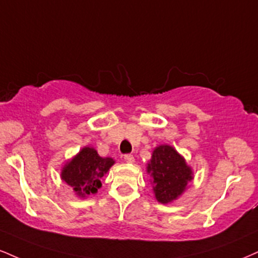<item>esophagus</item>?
<instances>
[{"label":"esophagus","instance_id":"1","mask_svg":"<svg viewBox=\"0 0 258 258\" xmlns=\"http://www.w3.org/2000/svg\"><path fill=\"white\" fill-rule=\"evenodd\" d=\"M123 160H125L126 162H128V163L135 162V157H133V155H131V154L123 155Z\"/></svg>","mask_w":258,"mask_h":258}]
</instances>
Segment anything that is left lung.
<instances>
[{
    "label": "left lung",
    "instance_id": "obj_1",
    "mask_svg": "<svg viewBox=\"0 0 258 258\" xmlns=\"http://www.w3.org/2000/svg\"><path fill=\"white\" fill-rule=\"evenodd\" d=\"M147 172L151 176L155 197L162 204L178 200L194 179L191 167L170 145L155 148Z\"/></svg>",
    "mask_w": 258,
    "mask_h": 258
}]
</instances>
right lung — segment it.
<instances>
[{"mask_svg":"<svg viewBox=\"0 0 258 258\" xmlns=\"http://www.w3.org/2000/svg\"><path fill=\"white\" fill-rule=\"evenodd\" d=\"M111 157H101L94 148L84 147L61 170V179L70 185L78 197L96 194L102 186L101 179L113 164Z\"/></svg>","mask_w":258,"mask_h":258,"instance_id":"right-lung-1","label":"right lung"}]
</instances>
